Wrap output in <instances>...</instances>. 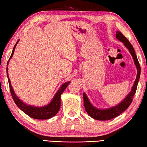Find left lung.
Returning a JSON list of instances; mask_svg holds the SVG:
<instances>
[{
  "label": "left lung",
  "mask_w": 147,
  "mask_h": 147,
  "mask_svg": "<svg viewBox=\"0 0 147 147\" xmlns=\"http://www.w3.org/2000/svg\"><path fill=\"white\" fill-rule=\"evenodd\" d=\"M116 33V38L121 41L122 43H123L124 45L128 49L130 54L132 56L134 63H135L137 70H138V73H137L136 80L134 81L132 88L131 89V91L120 103L117 104L116 106L111 107V108L106 109H98L96 108V107L92 105L86 94L85 93H83L84 107H85L86 112L92 118L98 121H108L115 118L125 111L130 106L131 102H132L133 96L136 92L139 80L140 78L141 67L133 46L131 45L130 41L126 39V37L124 36V35L121 32L117 31Z\"/></svg>",
  "instance_id": "8db88e82"
}]
</instances>
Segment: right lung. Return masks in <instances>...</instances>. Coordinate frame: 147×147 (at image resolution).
Returning a JSON list of instances; mask_svg holds the SVG:
<instances>
[{
    "mask_svg": "<svg viewBox=\"0 0 147 147\" xmlns=\"http://www.w3.org/2000/svg\"><path fill=\"white\" fill-rule=\"evenodd\" d=\"M19 41V40L17 41L16 45H15V46L13 49V51H12V53L10 56V58H9V60L8 61V63H7V67H6L7 76H8L9 90H10L12 98H13L16 105L18 106V108L19 109H21L24 113H26V115H28V116L30 117L35 119H42V120H43V119H51L53 117L55 116L56 114L58 113L59 109H60L61 95V94L63 93L65 89L67 88V87L68 86L69 84H70L71 81H67L62 84L60 88H59L58 91L56 92L55 95L54 96L53 98L52 99V100L50 102V103L47 104V105L41 106V107H38V106L28 105V104L24 103V102L22 101L21 99H20L18 96L16 95V94L15 93L13 89L11 86L10 80H9V76H8V65L9 64L10 59L12 58V56L13 55L15 49H16V47Z\"/></svg>",
    "mask_w": 147,
    "mask_h": 147,
    "instance_id": "right-lung-1",
    "label": "right lung"
}]
</instances>
